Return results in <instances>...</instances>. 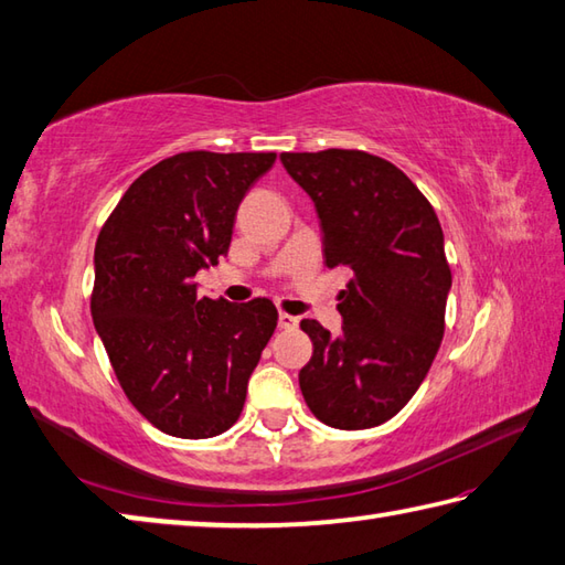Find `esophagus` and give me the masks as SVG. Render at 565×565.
I'll return each instance as SVG.
<instances>
[{
  "label": "esophagus",
  "instance_id": "obj_1",
  "mask_svg": "<svg viewBox=\"0 0 565 565\" xmlns=\"http://www.w3.org/2000/svg\"><path fill=\"white\" fill-rule=\"evenodd\" d=\"M298 326V318L291 316V313H279V328L284 330H291Z\"/></svg>",
  "mask_w": 565,
  "mask_h": 565
}]
</instances>
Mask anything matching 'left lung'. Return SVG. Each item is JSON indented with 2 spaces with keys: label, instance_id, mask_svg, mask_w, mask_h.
Returning <instances> with one entry per match:
<instances>
[{
  "label": "left lung",
  "instance_id": "left-lung-1",
  "mask_svg": "<svg viewBox=\"0 0 565 565\" xmlns=\"http://www.w3.org/2000/svg\"><path fill=\"white\" fill-rule=\"evenodd\" d=\"M311 195L328 269H348L342 330L301 320L313 355L298 372L318 422L342 430L390 422L426 380L452 284L436 210L408 175L358 149L281 153Z\"/></svg>",
  "mask_w": 565,
  "mask_h": 565
}]
</instances>
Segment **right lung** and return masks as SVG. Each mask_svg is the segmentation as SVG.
<instances>
[{"label": "right lung", "mask_w": 565, "mask_h": 565, "mask_svg": "<svg viewBox=\"0 0 565 565\" xmlns=\"http://www.w3.org/2000/svg\"><path fill=\"white\" fill-rule=\"evenodd\" d=\"M274 151H183L127 188L95 245L90 311L127 399L175 438L237 422L274 335L269 298L198 296L195 274L227 254L235 215Z\"/></svg>", "instance_id": "obj_1"}]
</instances>
